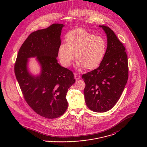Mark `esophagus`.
<instances>
[{
  "instance_id": "esophagus-1",
  "label": "esophagus",
  "mask_w": 147,
  "mask_h": 147,
  "mask_svg": "<svg viewBox=\"0 0 147 147\" xmlns=\"http://www.w3.org/2000/svg\"><path fill=\"white\" fill-rule=\"evenodd\" d=\"M74 78H75V79H76V80H79V79H80V76L78 75L77 73H75V74H74Z\"/></svg>"
}]
</instances>
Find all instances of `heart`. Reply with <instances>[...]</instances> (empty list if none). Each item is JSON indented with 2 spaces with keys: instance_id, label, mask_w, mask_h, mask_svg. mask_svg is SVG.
I'll use <instances>...</instances> for the list:
<instances>
[{
  "instance_id": "heart-1",
  "label": "heart",
  "mask_w": 147,
  "mask_h": 147,
  "mask_svg": "<svg viewBox=\"0 0 147 147\" xmlns=\"http://www.w3.org/2000/svg\"><path fill=\"white\" fill-rule=\"evenodd\" d=\"M65 43L58 49V57L62 65L68 67L74 58L79 69H94L100 65L105 57L107 43L105 38L83 28L73 30L65 36Z\"/></svg>"
}]
</instances>
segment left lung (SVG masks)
Here are the masks:
<instances>
[{"instance_id":"obj_1","label":"left lung","mask_w":147,"mask_h":147,"mask_svg":"<svg viewBox=\"0 0 147 147\" xmlns=\"http://www.w3.org/2000/svg\"><path fill=\"white\" fill-rule=\"evenodd\" d=\"M107 37L106 53L96 69L82 76L86 106L92 111L106 112L116 105L128 78L126 49L110 28L100 25Z\"/></svg>"}]
</instances>
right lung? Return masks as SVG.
Returning <instances> with one entry per match:
<instances>
[{
  "instance_id": "add662e5",
  "label": "right lung",
  "mask_w": 147,
  "mask_h": 147,
  "mask_svg": "<svg viewBox=\"0 0 147 147\" xmlns=\"http://www.w3.org/2000/svg\"><path fill=\"white\" fill-rule=\"evenodd\" d=\"M64 26L53 24L32 32L22 43L14 65L25 101L36 113L46 119H56L66 111L67 93L76 82L73 72L57 62ZM31 57H36L41 65L38 76H34L27 69L28 58Z\"/></svg>"
}]
</instances>
